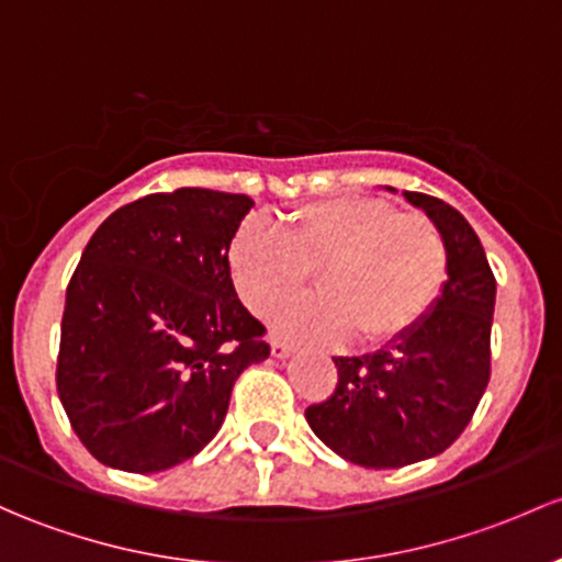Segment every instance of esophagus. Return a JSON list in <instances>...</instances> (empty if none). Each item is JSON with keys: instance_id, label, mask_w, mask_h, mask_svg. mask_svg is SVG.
<instances>
[{"instance_id": "34e87169", "label": "esophagus", "mask_w": 562, "mask_h": 562, "mask_svg": "<svg viewBox=\"0 0 562 562\" xmlns=\"http://www.w3.org/2000/svg\"><path fill=\"white\" fill-rule=\"evenodd\" d=\"M291 352H293V345H288V341H282V339H271V356L288 358Z\"/></svg>"}]
</instances>
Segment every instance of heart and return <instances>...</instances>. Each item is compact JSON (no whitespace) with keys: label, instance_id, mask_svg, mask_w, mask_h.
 Instances as JSON below:
<instances>
[{"label":"heart","instance_id":"obj_1","mask_svg":"<svg viewBox=\"0 0 562 562\" xmlns=\"http://www.w3.org/2000/svg\"><path fill=\"white\" fill-rule=\"evenodd\" d=\"M236 296L269 317L300 295L318 271L324 296L289 305L274 317L277 334L296 341L366 347L406 339L434 312L450 280L445 234L420 212L369 196L301 204L274 234L250 217L226 252Z\"/></svg>","mask_w":562,"mask_h":562}]
</instances>
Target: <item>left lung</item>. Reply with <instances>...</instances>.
Here are the masks:
<instances>
[{
  "label": "left lung",
  "instance_id": "left-lung-1",
  "mask_svg": "<svg viewBox=\"0 0 562 562\" xmlns=\"http://www.w3.org/2000/svg\"><path fill=\"white\" fill-rule=\"evenodd\" d=\"M441 228L450 280L423 326L385 350L334 358V393L306 423L336 454L366 469H401L445 452L474 417L490 382L495 277L480 236L454 206L404 191Z\"/></svg>",
  "mask_w": 562,
  "mask_h": 562
}]
</instances>
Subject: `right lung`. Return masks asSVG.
Returning a JSON list of instances; mask_svg holds the SVG:
<instances>
[{
	"label": "right lung",
	"mask_w": 562,
	"mask_h": 562,
	"mask_svg": "<svg viewBox=\"0 0 562 562\" xmlns=\"http://www.w3.org/2000/svg\"><path fill=\"white\" fill-rule=\"evenodd\" d=\"M245 193L177 188L115 210L67 285L56 387L99 463L156 474L221 430L236 376L269 358L241 306L228 241Z\"/></svg>",
	"instance_id": "right-lung-1"
}]
</instances>
